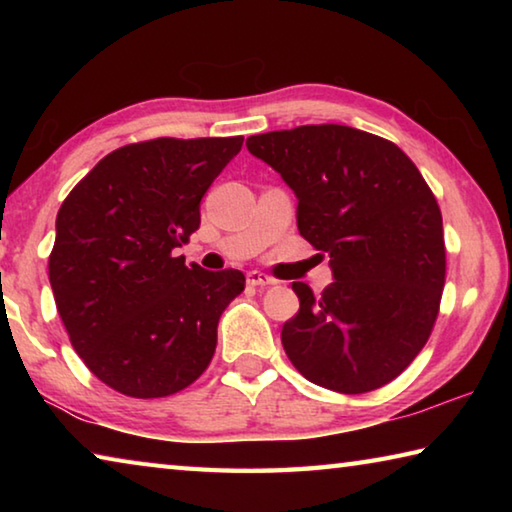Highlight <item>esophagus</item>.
Returning <instances> with one entry per match:
<instances>
[{"mask_svg": "<svg viewBox=\"0 0 512 512\" xmlns=\"http://www.w3.org/2000/svg\"><path fill=\"white\" fill-rule=\"evenodd\" d=\"M246 282L250 284V287H271V284H275L273 277H268L259 271H250L246 275Z\"/></svg>", "mask_w": 512, "mask_h": 512, "instance_id": "34e87169", "label": "esophagus"}]
</instances>
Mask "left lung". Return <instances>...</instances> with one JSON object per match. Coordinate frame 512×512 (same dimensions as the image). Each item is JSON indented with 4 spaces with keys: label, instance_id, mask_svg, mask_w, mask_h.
<instances>
[{
    "label": "left lung",
    "instance_id": "1",
    "mask_svg": "<svg viewBox=\"0 0 512 512\" xmlns=\"http://www.w3.org/2000/svg\"><path fill=\"white\" fill-rule=\"evenodd\" d=\"M298 198V230L334 282H293L282 345L302 377L357 395L393 381L427 343L445 287L443 216L400 146L341 124L246 140Z\"/></svg>",
    "mask_w": 512,
    "mask_h": 512
}]
</instances>
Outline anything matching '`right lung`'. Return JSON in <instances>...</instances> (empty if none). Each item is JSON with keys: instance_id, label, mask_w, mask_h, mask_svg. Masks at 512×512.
Returning a JSON list of instances; mask_svg holds the SVG:
<instances>
[{"instance_id": "obj_1", "label": "right lung", "mask_w": 512, "mask_h": 512, "mask_svg": "<svg viewBox=\"0 0 512 512\" xmlns=\"http://www.w3.org/2000/svg\"><path fill=\"white\" fill-rule=\"evenodd\" d=\"M244 137L126 144L63 201L49 282L74 350L128 397H167L203 375L223 309L244 291L235 268L212 273L173 255L201 225V198Z\"/></svg>"}]
</instances>
